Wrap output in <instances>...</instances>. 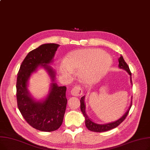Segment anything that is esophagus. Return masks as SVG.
<instances>
[{
  "label": "esophagus",
  "mask_w": 150,
  "mask_h": 150,
  "mask_svg": "<svg viewBox=\"0 0 150 150\" xmlns=\"http://www.w3.org/2000/svg\"><path fill=\"white\" fill-rule=\"evenodd\" d=\"M71 94L74 96H81L83 94V90L80 85L75 86L71 90Z\"/></svg>",
  "instance_id": "obj_1"
}]
</instances>
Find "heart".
<instances>
[{
	"label": "heart",
	"instance_id": "1",
	"mask_svg": "<svg viewBox=\"0 0 150 150\" xmlns=\"http://www.w3.org/2000/svg\"><path fill=\"white\" fill-rule=\"evenodd\" d=\"M100 52L97 49L79 50L71 52L61 67L62 73L69 74L71 71L81 69L80 76L84 82L98 80L112 64L110 55Z\"/></svg>",
	"mask_w": 150,
	"mask_h": 150
}]
</instances>
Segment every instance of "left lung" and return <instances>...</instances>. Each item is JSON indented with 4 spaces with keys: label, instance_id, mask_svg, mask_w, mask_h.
<instances>
[{
    "label": "left lung",
    "instance_id": "obj_1",
    "mask_svg": "<svg viewBox=\"0 0 150 150\" xmlns=\"http://www.w3.org/2000/svg\"><path fill=\"white\" fill-rule=\"evenodd\" d=\"M118 62H119V65H118L119 67L121 68V69H125V70H126L127 71V73L129 74L130 77H131V84H132L131 70H130L128 65L125 62V61L124 60L123 57L121 55L120 56V58L118 59ZM84 96L82 97L81 99H80V108H81V112L83 113V114L84 116V118H85L86 126L88 128V129L89 130V131H93V132H101L108 131H109V130H111L113 128L116 127L117 126H118L120 125V124L122 122H123V121L126 119V116H127V115L129 112L130 108H131V106H132V102H131V105H130V107L128 109L127 112L125 115H124L121 117V118L120 119H119L118 120H117V121H116L115 122H113L105 124V125H99V124H96V123L93 122L88 118V116H87V115L85 112V104H84Z\"/></svg>",
    "mask_w": 150,
    "mask_h": 150
}]
</instances>
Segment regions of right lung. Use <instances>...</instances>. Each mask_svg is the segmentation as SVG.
<instances>
[{"mask_svg":"<svg viewBox=\"0 0 150 150\" xmlns=\"http://www.w3.org/2000/svg\"><path fill=\"white\" fill-rule=\"evenodd\" d=\"M59 46L56 43L43 44L30 51L18 73L16 85L18 108L30 126L43 132L56 131L62 125L67 102V88L58 86L53 83L46 99L42 102H35L29 94L27 82L39 66L47 69L52 80L54 81L56 73L48 64L52 62Z\"/></svg>","mask_w":150,"mask_h":150,"instance_id":"add662e5","label":"right lung"}]
</instances>
